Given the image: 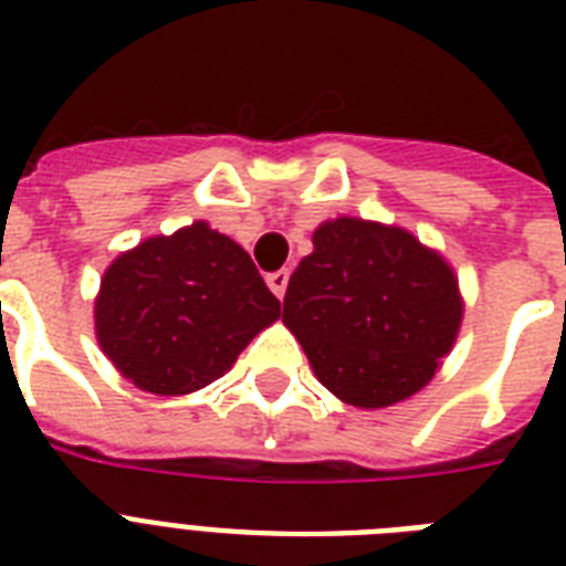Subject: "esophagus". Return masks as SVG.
Listing matches in <instances>:
<instances>
[{
    "label": "esophagus",
    "instance_id": "obj_1",
    "mask_svg": "<svg viewBox=\"0 0 566 566\" xmlns=\"http://www.w3.org/2000/svg\"><path fill=\"white\" fill-rule=\"evenodd\" d=\"M287 279H291V273L287 270H279V273H270L266 275V284H270V291L282 300L284 291H287Z\"/></svg>",
    "mask_w": 566,
    "mask_h": 566
}]
</instances>
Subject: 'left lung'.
<instances>
[{
  "instance_id": "1",
  "label": "left lung",
  "mask_w": 566,
  "mask_h": 566,
  "mask_svg": "<svg viewBox=\"0 0 566 566\" xmlns=\"http://www.w3.org/2000/svg\"><path fill=\"white\" fill-rule=\"evenodd\" d=\"M284 293L282 323L314 376L355 408H387L426 387L455 346L458 275L411 231L361 217L314 229Z\"/></svg>"
}]
</instances>
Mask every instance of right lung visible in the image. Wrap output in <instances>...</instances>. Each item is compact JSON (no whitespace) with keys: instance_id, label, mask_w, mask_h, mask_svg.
I'll return each mask as SVG.
<instances>
[{"instance_id":"right-lung-1","label":"right lung","mask_w":566,"mask_h":566,"mask_svg":"<svg viewBox=\"0 0 566 566\" xmlns=\"http://www.w3.org/2000/svg\"><path fill=\"white\" fill-rule=\"evenodd\" d=\"M279 317L282 305L247 249L205 220L119 252L93 302L102 353L155 396L217 381Z\"/></svg>"}]
</instances>
